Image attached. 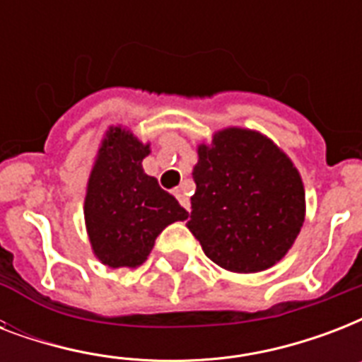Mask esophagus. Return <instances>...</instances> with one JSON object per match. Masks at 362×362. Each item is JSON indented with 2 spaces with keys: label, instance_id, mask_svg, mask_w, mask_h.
<instances>
[{
  "label": "esophagus",
  "instance_id": "obj_1",
  "mask_svg": "<svg viewBox=\"0 0 362 362\" xmlns=\"http://www.w3.org/2000/svg\"><path fill=\"white\" fill-rule=\"evenodd\" d=\"M175 195H176V199H178V203H180L182 206L187 210V212H189V197H187L186 187H178Z\"/></svg>",
  "mask_w": 362,
  "mask_h": 362
}]
</instances>
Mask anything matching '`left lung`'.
I'll use <instances>...</instances> for the list:
<instances>
[{"label":"left lung","mask_w":362,"mask_h":362,"mask_svg":"<svg viewBox=\"0 0 362 362\" xmlns=\"http://www.w3.org/2000/svg\"><path fill=\"white\" fill-rule=\"evenodd\" d=\"M197 153L187 229L221 269H270L304 223V186L293 161L269 136L240 127L218 131Z\"/></svg>","instance_id":"obj_1"}]
</instances>
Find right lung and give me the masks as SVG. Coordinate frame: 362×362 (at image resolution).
<instances>
[{
	"label": "right lung",
	"instance_id": "add662e5",
	"mask_svg": "<svg viewBox=\"0 0 362 362\" xmlns=\"http://www.w3.org/2000/svg\"><path fill=\"white\" fill-rule=\"evenodd\" d=\"M150 144L110 127L88 180L84 220L95 257L110 269H135L148 259L165 227L187 212L142 169Z\"/></svg>",
	"mask_w": 362,
	"mask_h": 362
}]
</instances>
